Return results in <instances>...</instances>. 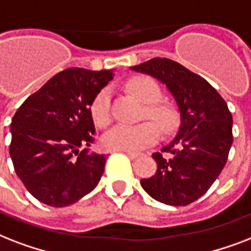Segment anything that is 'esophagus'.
<instances>
[{
  "label": "esophagus",
  "mask_w": 251,
  "mask_h": 251,
  "mask_svg": "<svg viewBox=\"0 0 251 251\" xmlns=\"http://www.w3.org/2000/svg\"><path fill=\"white\" fill-rule=\"evenodd\" d=\"M126 154H127L129 158H137V157L140 156V153H136V152H126Z\"/></svg>",
  "instance_id": "1"
}]
</instances>
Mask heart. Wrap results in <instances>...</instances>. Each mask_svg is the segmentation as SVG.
Here are the masks:
<instances>
[{
    "mask_svg": "<svg viewBox=\"0 0 251 251\" xmlns=\"http://www.w3.org/2000/svg\"><path fill=\"white\" fill-rule=\"evenodd\" d=\"M128 89L144 103L151 104L147 108V115L156 120L165 132L172 131L176 124V112L165 104H153L161 98L160 86L149 77H136L128 82ZM90 114L98 127H106L110 120V94L108 90L99 91L90 107ZM156 123L145 122L137 126L118 124L103 136L102 144L106 149L120 152H137L158 141L160 129Z\"/></svg>",
    "mask_w": 251,
    "mask_h": 251,
    "instance_id": "1",
    "label": "heart"
}]
</instances>
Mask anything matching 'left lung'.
I'll list each match as a JSON object with an SVG mask.
<instances>
[{
	"instance_id": "1",
	"label": "left lung",
	"mask_w": 251,
	"mask_h": 251,
	"mask_svg": "<svg viewBox=\"0 0 251 251\" xmlns=\"http://www.w3.org/2000/svg\"><path fill=\"white\" fill-rule=\"evenodd\" d=\"M131 69L166 85L180 112L179 131L162 153H153L157 172L141 179V187L165 204H190L208 191L226 164L233 143L228 104L203 77L170 59L156 57Z\"/></svg>"
}]
</instances>
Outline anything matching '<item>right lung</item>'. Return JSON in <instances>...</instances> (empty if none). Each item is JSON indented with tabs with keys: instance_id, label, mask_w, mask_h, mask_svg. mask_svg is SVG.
I'll return each instance as SVG.
<instances>
[{
	"instance_id": "1",
	"label": "right lung",
	"mask_w": 251,
	"mask_h": 251,
	"mask_svg": "<svg viewBox=\"0 0 251 251\" xmlns=\"http://www.w3.org/2000/svg\"><path fill=\"white\" fill-rule=\"evenodd\" d=\"M112 75V71L65 69L30 95L13 116L11 161L39 201L67 207L97 187L107 156L79 148L94 141L91 103Z\"/></svg>"
}]
</instances>
